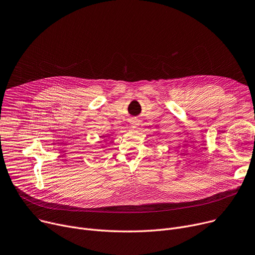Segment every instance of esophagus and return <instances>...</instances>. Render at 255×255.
<instances>
[{"label":"esophagus","mask_w":255,"mask_h":255,"mask_svg":"<svg viewBox=\"0 0 255 255\" xmlns=\"http://www.w3.org/2000/svg\"><path fill=\"white\" fill-rule=\"evenodd\" d=\"M138 125H139V121H137L136 119H135V120H132V121H131V126H132V128H136Z\"/></svg>","instance_id":"34e87169"}]
</instances>
